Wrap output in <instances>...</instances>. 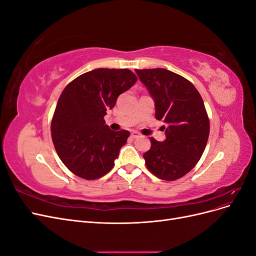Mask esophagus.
Instances as JSON below:
<instances>
[{
  "label": "esophagus",
  "mask_w": 256,
  "mask_h": 256,
  "mask_svg": "<svg viewBox=\"0 0 256 256\" xmlns=\"http://www.w3.org/2000/svg\"><path fill=\"white\" fill-rule=\"evenodd\" d=\"M131 136H132L134 138H136L140 136V134H138V131H132V132H131Z\"/></svg>",
  "instance_id": "esophagus-1"
}]
</instances>
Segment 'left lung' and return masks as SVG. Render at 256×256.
Returning <instances> with one entry per match:
<instances>
[{"label": "left lung", "instance_id": "obj_1", "mask_svg": "<svg viewBox=\"0 0 256 256\" xmlns=\"http://www.w3.org/2000/svg\"><path fill=\"white\" fill-rule=\"evenodd\" d=\"M154 98L156 118L166 124L164 142L150 138L143 157L160 180H176L196 166L209 136V118L200 92L190 81L164 68L136 69Z\"/></svg>", "mask_w": 256, "mask_h": 256}]
</instances>
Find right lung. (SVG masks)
<instances>
[{"label": "right lung", "mask_w": 256, "mask_h": 256, "mask_svg": "<svg viewBox=\"0 0 256 256\" xmlns=\"http://www.w3.org/2000/svg\"><path fill=\"white\" fill-rule=\"evenodd\" d=\"M136 80L129 69L97 68L79 76L62 92L51 136L60 159L74 175L94 180L113 168L130 132H115L104 118Z\"/></svg>", "instance_id": "right-lung-1"}]
</instances>
